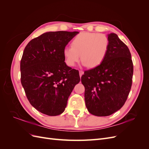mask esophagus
Segmentation results:
<instances>
[{
    "label": "esophagus",
    "mask_w": 149,
    "mask_h": 149,
    "mask_svg": "<svg viewBox=\"0 0 149 149\" xmlns=\"http://www.w3.org/2000/svg\"><path fill=\"white\" fill-rule=\"evenodd\" d=\"M79 72V76H80V77H81V76H82V75L84 74V71L80 70Z\"/></svg>",
    "instance_id": "obj_1"
}]
</instances>
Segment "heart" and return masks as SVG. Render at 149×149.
<instances>
[{"mask_svg": "<svg viewBox=\"0 0 149 149\" xmlns=\"http://www.w3.org/2000/svg\"><path fill=\"white\" fill-rule=\"evenodd\" d=\"M109 47V41L106 35L84 31L76 35L71 47H65L63 53L68 66H75L81 58L84 66L94 68L105 59Z\"/></svg>", "mask_w": 149, "mask_h": 149, "instance_id": "b5f03b06", "label": "heart"}]
</instances>
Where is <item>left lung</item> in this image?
<instances>
[{
    "instance_id": "left-lung-1",
    "label": "left lung",
    "mask_w": 149,
    "mask_h": 149,
    "mask_svg": "<svg viewBox=\"0 0 149 149\" xmlns=\"http://www.w3.org/2000/svg\"><path fill=\"white\" fill-rule=\"evenodd\" d=\"M107 36L109 47L105 59L81 76L86 106L96 116H110L119 110L127 100L132 82L129 49L116 33Z\"/></svg>"
}]
</instances>
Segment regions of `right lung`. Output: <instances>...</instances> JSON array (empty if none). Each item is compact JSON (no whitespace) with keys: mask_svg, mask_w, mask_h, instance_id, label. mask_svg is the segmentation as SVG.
<instances>
[{"mask_svg":"<svg viewBox=\"0 0 149 149\" xmlns=\"http://www.w3.org/2000/svg\"><path fill=\"white\" fill-rule=\"evenodd\" d=\"M78 31H49L33 38L20 61L21 83L31 105L50 116L64 112L80 81L79 71L68 66L63 49Z\"/></svg>","mask_w":149,"mask_h":149,"instance_id":"1","label":"right lung"}]
</instances>
